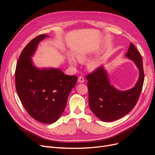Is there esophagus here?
<instances>
[{
	"mask_svg": "<svg viewBox=\"0 0 155 155\" xmlns=\"http://www.w3.org/2000/svg\"><path fill=\"white\" fill-rule=\"evenodd\" d=\"M84 81H85V79H84L83 77L79 76V77L78 78V82H79V83H84Z\"/></svg>",
	"mask_w": 155,
	"mask_h": 155,
	"instance_id": "1",
	"label": "esophagus"
}]
</instances>
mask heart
I'll list each match as a JSON object with an SVG mask.
<instances>
[{
	"mask_svg": "<svg viewBox=\"0 0 155 155\" xmlns=\"http://www.w3.org/2000/svg\"><path fill=\"white\" fill-rule=\"evenodd\" d=\"M76 57L79 61L82 62L85 61L87 59L88 54L85 51H80V52H78L76 54ZM68 61L69 64L71 65L72 67H75L77 66L78 61L77 60L73 58L72 56L69 55L68 58ZM101 64V61L99 58H95L89 60L87 63V67L88 70H94L97 69L98 67H100V65Z\"/></svg>",
	"mask_w": 155,
	"mask_h": 155,
	"instance_id": "b5f03b06",
	"label": "heart"
}]
</instances>
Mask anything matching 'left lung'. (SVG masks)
Here are the masks:
<instances>
[{
	"label": "left lung",
	"instance_id": "left-lung-1",
	"mask_svg": "<svg viewBox=\"0 0 155 155\" xmlns=\"http://www.w3.org/2000/svg\"><path fill=\"white\" fill-rule=\"evenodd\" d=\"M125 56L139 70L138 79L132 88L119 91L112 85L104 66L86 76L89 107L101 121H114L128 114L137 104L141 93L144 81L142 56L133 43L130 44Z\"/></svg>",
	"mask_w": 155,
	"mask_h": 155
}]
</instances>
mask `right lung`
I'll return each instance as SVG.
<instances>
[{
	"mask_svg": "<svg viewBox=\"0 0 155 155\" xmlns=\"http://www.w3.org/2000/svg\"><path fill=\"white\" fill-rule=\"evenodd\" d=\"M47 37L40 35L25 46L17 63L15 78L17 94L28 113L37 121L50 124L63 114L78 77L68 76L59 68H39L34 64L31 57Z\"/></svg>",
	"mask_w": 155,
	"mask_h": 155,
	"instance_id": "obj_1",
	"label": "right lung"
}]
</instances>
